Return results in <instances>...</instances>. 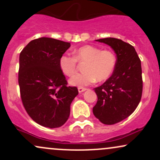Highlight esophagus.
I'll return each instance as SVG.
<instances>
[{
    "mask_svg": "<svg viewBox=\"0 0 160 160\" xmlns=\"http://www.w3.org/2000/svg\"><path fill=\"white\" fill-rule=\"evenodd\" d=\"M86 88H83V87H78V92H82L86 91Z\"/></svg>",
    "mask_w": 160,
    "mask_h": 160,
    "instance_id": "obj_1",
    "label": "esophagus"
}]
</instances>
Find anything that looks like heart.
Instances as JSON below:
<instances>
[{"label":"heart","instance_id":"obj_1","mask_svg":"<svg viewBox=\"0 0 160 160\" xmlns=\"http://www.w3.org/2000/svg\"><path fill=\"white\" fill-rule=\"evenodd\" d=\"M78 62H85L82 65V72L70 80L71 85L87 86L95 81H103L111 76L117 64V58L112 51L101 50L98 47L85 45L75 49L74 56L63 55L60 58L59 65L62 72L71 78L78 71Z\"/></svg>","mask_w":160,"mask_h":160}]
</instances>
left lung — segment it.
I'll use <instances>...</instances> for the list:
<instances>
[{"instance_id":"obj_1","label":"left lung","mask_w":160,"mask_h":160,"mask_svg":"<svg viewBox=\"0 0 160 160\" xmlns=\"http://www.w3.org/2000/svg\"><path fill=\"white\" fill-rule=\"evenodd\" d=\"M109 45L117 54L113 74L102 86L95 88L98 96L92 111L105 125H113L127 118L140 102L143 90L141 60L134 47L120 39L96 40Z\"/></svg>"}]
</instances>
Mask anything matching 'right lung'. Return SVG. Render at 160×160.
<instances>
[{
    "label": "right lung",
    "instance_id": "1",
    "mask_svg": "<svg viewBox=\"0 0 160 160\" xmlns=\"http://www.w3.org/2000/svg\"><path fill=\"white\" fill-rule=\"evenodd\" d=\"M71 43L40 38L28 43L19 55V85L22 102L37 123L51 128L63 126L78 95L68 86L59 61Z\"/></svg>",
    "mask_w": 160,
    "mask_h": 160
}]
</instances>
